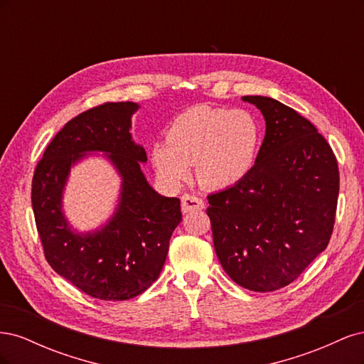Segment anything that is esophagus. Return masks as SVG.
Segmentation results:
<instances>
[{
  "label": "esophagus",
  "instance_id": "34e87169",
  "mask_svg": "<svg viewBox=\"0 0 364 364\" xmlns=\"http://www.w3.org/2000/svg\"><path fill=\"white\" fill-rule=\"evenodd\" d=\"M181 202H182V213L183 214L205 208V202L202 199H199V197H196V196H190V194H183L181 197Z\"/></svg>",
  "mask_w": 364,
  "mask_h": 364
}]
</instances>
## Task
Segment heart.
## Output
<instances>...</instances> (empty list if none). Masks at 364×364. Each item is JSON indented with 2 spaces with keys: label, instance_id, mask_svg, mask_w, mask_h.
I'll return each instance as SVG.
<instances>
[{
  "label": "heart",
  "instance_id": "heart-1",
  "mask_svg": "<svg viewBox=\"0 0 364 364\" xmlns=\"http://www.w3.org/2000/svg\"><path fill=\"white\" fill-rule=\"evenodd\" d=\"M262 132L257 117L245 109L194 106L171 123L167 141L151 146V162L168 186L196 176L209 190H225L245 181L259 155Z\"/></svg>",
  "mask_w": 364,
  "mask_h": 364
}]
</instances>
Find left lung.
Wrapping results in <instances>:
<instances>
[{
    "label": "left lung",
    "mask_w": 364,
    "mask_h": 364,
    "mask_svg": "<svg viewBox=\"0 0 364 364\" xmlns=\"http://www.w3.org/2000/svg\"><path fill=\"white\" fill-rule=\"evenodd\" d=\"M266 121L255 167L245 181L208 196L220 264L252 291L293 282L323 252L338 197L334 153L317 129L270 97L246 95Z\"/></svg>",
    "instance_id": "left-lung-1"
}]
</instances>
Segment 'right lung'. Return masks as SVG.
<instances>
[{
  "label": "right lung",
  "instance_id": "add662e5",
  "mask_svg": "<svg viewBox=\"0 0 364 364\" xmlns=\"http://www.w3.org/2000/svg\"><path fill=\"white\" fill-rule=\"evenodd\" d=\"M138 103H106L73 118L53 138L35 170L31 205L53 270L102 301H127L155 282L181 223V200L151 188L146 150L130 134ZM90 156L111 163L122 181L114 214L82 233L63 211L70 168Z\"/></svg>",
  "mask_w": 364,
  "mask_h": 364
}]
</instances>
